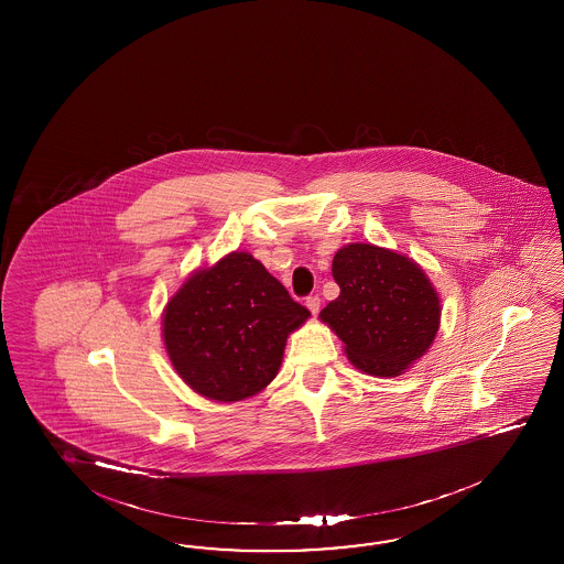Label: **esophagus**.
Here are the masks:
<instances>
[{"instance_id": "obj_1", "label": "esophagus", "mask_w": 564, "mask_h": 564, "mask_svg": "<svg viewBox=\"0 0 564 564\" xmlns=\"http://www.w3.org/2000/svg\"><path fill=\"white\" fill-rule=\"evenodd\" d=\"M306 306L314 316L318 314V310H321V297L318 295H310L306 300Z\"/></svg>"}]
</instances>
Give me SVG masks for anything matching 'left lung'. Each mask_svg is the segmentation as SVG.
<instances>
[{"label": "left lung", "mask_w": 564, "mask_h": 564, "mask_svg": "<svg viewBox=\"0 0 564 564\" xmlns=\"http://www.w3.org/2000/svg\"><path fill=\"white\" fill-rule=\"evenodd\" d=\"M333 279L341 293L321 321L345 343L356 368L393 378L426 354L441 326V300L417 262L372 243H349L333 258Z\"/></svg>", "instance_id": "obj_1"}]
</instances>
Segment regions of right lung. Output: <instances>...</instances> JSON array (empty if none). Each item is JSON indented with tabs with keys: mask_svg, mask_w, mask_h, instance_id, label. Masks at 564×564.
I'll use <instances>...</instances> for the list:
<instances>
[{
	"mask_svg": "<svg viewBox=\"0 0 564 564\" xmlns=\"http://www.w3.org/2000/svg\"><path fill=\"white\" fill-rule=\"evenodd\" d=\"M307 307L248 252L198 269L163 312V341L175 372L210 401L260 393L281 368L290 333Z\"/></svg>",
	"mask_w": 564,
	"mask_h": 564,
	"instance_id": "1",
	"label": "right lung"
}]
</instances>
